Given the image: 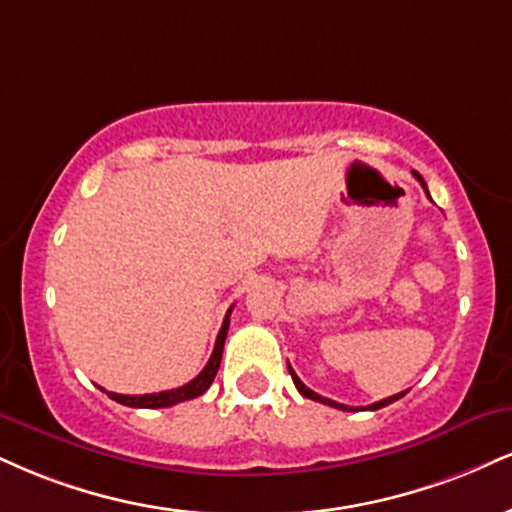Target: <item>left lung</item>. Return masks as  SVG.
<instances>
[{
  "label": "left lung",
  "instance_id": "obj_1",
  "mask_svg": "<svg viewBox=\"0 0 512 512\" xmlns=\"http://www.w3.org/2000/svg\"><path fill=\"white\" fill-rule=\"evenodd\" d=\"M412 174H415V178L417 181L422 183V188L427 190V183H424V178L417 174V171H412ZM429 195V193H427ZM288 372H291V377H293V384H295V389H298L300 393H303L305 398H310V400H317V403H324V405H331V408H338V410H357V408H350V405H343V403H336V400H329V398H324V396H319V393H315L312 389H307V386L303 384V381L298 379V374L293 372V367L288 365ZM405 396V391L403 393H396V396H391V398H384V400H379V403H372V405H367V408H362V410H379V408H384V405H389V403H393V400H398V398H403Z\"/></svg>",
  "mask_w": 512,
  "mask_h": 512
}]
</instances>
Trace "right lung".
Wrapping results in <instances>:
<instances>
[{
  "instance_id": "1",
  "label": "right lung",
  "mask_w": 512,
  "mask_h": 512,
  "mask_svg": "<svg viewBox=\"0 0 512 512\" xmlns=\"http://www.w3.org/2000/svg\"><path fill=\"white\" fill-rule=\"evenodd\" d=\"M229 317H231V310L226 312L224 324H221L217 343H214V350H212V357H209L205 369H202V372L197 374L193 381L178 386V389L159 391V393H145V396H123V393H112V391H107V396L116 400V403L128 405V408H171V405L183 403V400L202 396V393H205L209 386H212V381L219 372L221 353H224V341H226V334H229Z\"/></svg>"
}]
</instances>
